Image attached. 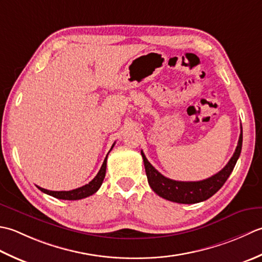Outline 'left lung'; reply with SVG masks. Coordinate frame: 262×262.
I'll list each match as a JSON object with an SVG mask.
<instances>
[{
  "mask_svg": "<svg viewBox=\"0 0 262 262\" xmlns=\"http://www.w3.org/2000/svg\"><path fill=\"white\" fill-rule=\"evenodd\" d=\"M243 141V132L241 126L238 142L235 151L232 158L226 164V166L217 174L196 182H182V181H174L168 178H165L152 165L148 162L145 154L141 150V156L145 164V169L148 179V183L150 185L154 192L162 196V198L178 202V204H196V202L205 201L209 199L216 192L220 190L224 183L226 182L228 176L233 172L234 166L237 162L241 154Z\"/></svg>",
  "mask_w": 262,
  "mask_h": 262,
  "instance_id": "1",
  "label": "left lung"
}]
</instances>
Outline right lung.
Here are the masks:
<instances>
[{
    "mask_svg": "<svg viewBox=\"0 0 262 262\" xmlns=\"http://www.w3.org/2000/svg\"><path fill=\"white\" fill-rule=\"evenodd\" d=\"M113 147L114 145L112 146V148ZM106 163H107V156H106V158L104 159V163L101 165L97 175H96L88 184L81 186V188L74 189L71 191H50V190L42 189L40 186H37V188L46 194H50L52 196H54V198L62 199V200H79V199L87 198V196L96 193V192H97L98 189L100 188L101 183H103V181L105 179V174H106Z\"/></svg>",
    "mask_w": 262,
    "mask_h": 262,
    "instance_id": "right-lung-1",
    "label": "right lung"
}]
</instances>
